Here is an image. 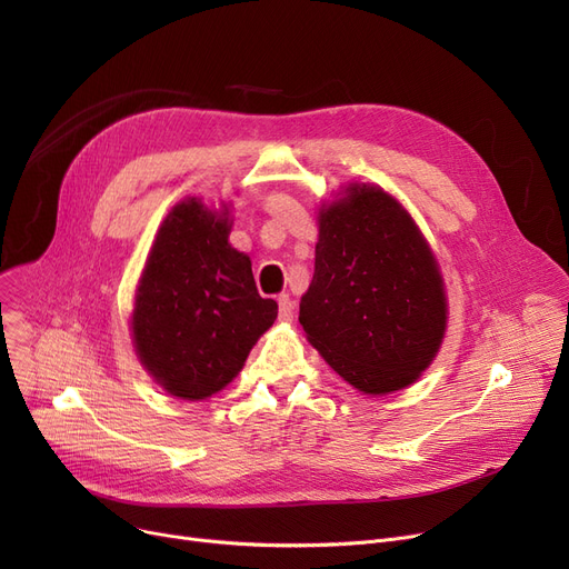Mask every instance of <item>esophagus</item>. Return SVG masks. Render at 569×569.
<instances>
[{"label": "esophagus", "instance_id": "34e87169", "mask_svg": "<svg viewBox=\"0 0 569 569\" xmlns=\"http://www.w3.org/2000/svg\"><path fill=\"white\" fill-rule=\"evenodd\" d=\"M292 313H295L292 300H290L288 295H281V297H279V320H281V322H290V320H292Z\"/></svg>", "mask_w": 569, "mask_h": 569}]
</instances>
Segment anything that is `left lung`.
<instances>
[{"instance_id": "1", "label": "left lung", "mask_w": 569, "mask_h": 569, "mask_svg": "<svg viewBox=\"0 0 569 569\" xmlns=\"http://www.w3.org/2000/svg\"><path fill=\"white\" fill-rule=\"evenodd\" d=\"M300 325L322 360L362 395H392L429 369L447 330L445 281L395 196L355 182L320 204Z\"/></svg>"}]
</instances>
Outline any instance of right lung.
I'll list each match as a JSON object with an SVG mask.
<instances>
[{
  "label": "right lung",
  "mask_w": 569,
  "mask_h": 569,
  "mask_svg": "<svg viewBox=\"0 0 569 569\" xmlns=\"http://www.w3.org/2000/svg\"><path fill=\"white\" fill-rule=\"evenodd\" d=\"M230 204L184 198L149 249L131 337L140 365L170 397L221 392L277 320V302L258 295L251 258L230 247Z\"/></svg>",
  "instance_id": "obj_1"
}]
</instances>
